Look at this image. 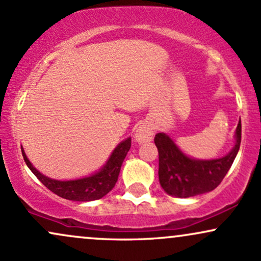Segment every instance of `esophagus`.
<instances>
[{"label": "esophagus", "instance_id": "obj_1", "mask_svg": "<svg viewBox=\"0 0 261 261\" xmlns=\"http://www.w3.org/2000/svg\"><path fill=\"white\" fill-rule=\"evenodd\" d=\"M153 134H154L153 128L149 126L148 124H142L140 125V127L136 130L135 140L140 143L149 142V141L153 139Z\"/></svg>", "mask_w": 261, "mask_h": 261}]
</instances>
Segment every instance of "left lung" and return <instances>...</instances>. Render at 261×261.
Masks as SVG:
<instances>
[{
    "label": "left lung",
    "instance_id": "obj_1",
    "mask_svg": "<svg viewBox=\"0 0 261 261\" xmlns=\"http://www.w3.org/2000/svg\"><path fill=\"white\" fill-rule=\"evenodd\" d=\"M242 140L241 120L236 130V146L228 154L218 160L197 161L189 158L166 134H157L154 143L158 148V176L167 194L176 197H190L216 189L226 176Z\"/></svg>",
    "mask_w": 261,
    "mask_h": 261
}]
</instances>
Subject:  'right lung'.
<instances>
[{
    "mask_svg": "<svg viewBox=\"0 0 261 261\" xmlns=\"http://www.w3.org/2000/svg\"><path fill=\"white\" fill-rule=\"evenodd\" d=\"M130 147L131 139L122 141L121 143H119L118 147L114 149L109 161L107 162V164L101 168L100 172L95 173L94 175L87 176V178L67 181L55 180V179H50L43 175L32 166L23 149L22 154L29 169L54 194L64 197V199L72 200V201H93V200H98L106 196L115 187L122 162L126 157Z\"/></svg>",
    "mask_w": 261,
    "mask_h": 261,
    "instance_id": "1",
    "label": "right lung"
}]
</instances>
